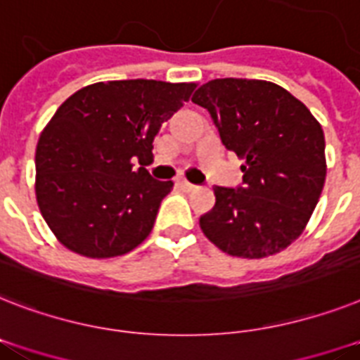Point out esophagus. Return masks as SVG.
I'll list each match as a JSON object with an SVG mask.
<instances>
[{
    "mask_svg": "<svg viewBox=\"0 0 360 360\" xmlns=\"http://www.w3.org/2000/svg\"><path fill=\"white\" fill-rule=\"evenodd\" d=\"M177 186H179L181 190H185V192H192V190L195 188V185L188 183L186 179H177Z\"/></svg>",
    "mask_w": 360,
    "mask_h": 360,
    "instance_id": "obj_1",
    "label": "esophagus"
}]
</instances>
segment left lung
<instances>
[{
    "mask_svg": "<svg viewBox=\"0 0 360 360\" xmlns=\"http://www.w3.org/2000/svg\"><path fill=\"white\" fill-rule=\"evenodd\" d=\"M192 101L244 160L242 186H214V207L200 218L203 235L227 255H276L302 235L322 194V125L288 90L261 79H214Z\"/></svg>",
    "mask_w": 360,
    "mask_h": 360,
    "instance_id": "8db88e82",
    "label": "left lung"
}]
</instances>
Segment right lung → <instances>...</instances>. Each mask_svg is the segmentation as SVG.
<instances>
[{
    "label": "right lung",
    "instance_id": "obj_1",
    "mask_svg": "<svg viewBox=\"0 0 360 360\" xmlns=\"http://www.w3.org/2000/svg\"><path fill=\"white\" fill-rule=\"evenodd\" d=\"M195 83L127 79L70 96L37 144L38 209L57 240L90 259L129 253L153 229L172 181L146 170L162 124L188 101ZM139 159L140 169L132 168Z\"/></svg>",
    "mask_w": 360,
    "mask_h": 360
}]
</instances>
